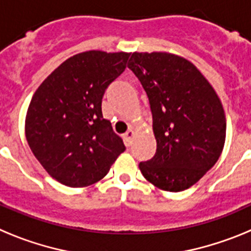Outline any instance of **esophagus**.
<instances>
[{
    "instance_id": "34e87169",
    "label": "esophagus",
    "mask_w": 251,
    "mask_h": 251,
    "mask_svg": "<svg viewBox=\"0 0 251 251\" xmlns=\"http://www.w3.org/2000/svg\"><path fill=\"white\" fill-rule=\"evenodd\" d=\"M133 136H134V132H133V129H129V130H127V132L124 133L123 138H124V142H126V145H127L128 147L132 145Z\"/></svg>"
}]
</instances>
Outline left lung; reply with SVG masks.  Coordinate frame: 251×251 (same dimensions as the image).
<instances>
[{
  "mask_svg": "<svg viewBox=\"0 0 251 251\" xmlns=\"http://www.w3.org/2000/svg\"><path fill=\"white\" fill-rule=\"evenodd\" d=\"M128 68L146 90L156 154L141 162L147 181L179 192L202 178L223 152L226 119L206 77L188 60L168 52H133Z\"/></svg>",
  "mask_w": 251,
  "mask_h": 251,
  "instance_id": "1",
  "label": "left lung"
}]
</instances>
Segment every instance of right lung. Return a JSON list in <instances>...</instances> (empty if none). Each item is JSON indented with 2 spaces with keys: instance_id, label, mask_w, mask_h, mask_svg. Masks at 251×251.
<instances>
[{
  "instance_id": "1",
  "label": "right lung",
  "mask_w": 251,
  "mask_h": 251,
  "mask_svg": "<svg viewBox=\"0 0 251 251\" xmlns=\"http://www.w3.org/2000/svg\"><path fill=\"white\" fill-rule=\"evenodd\" d=\"M128 52L90 50L69 57L37 88L26 114V139L49 175L69 187L103 178L126 151L103 118L105 89L126 70Z\"/></svg>"
}]
</instances>
